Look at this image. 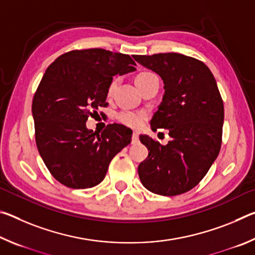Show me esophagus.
Wrapping results in <instances>:
<instances>
[{
  "label": "esophagus",
  "instance_id": "34e87169",
  "mask_svg": "<svg viewBox=\"0 0 255 255\" xmlns=\"http://www.w3.org/2000/svg\"><path fill=\"white\" fill-rule=\"evenodd\" d=\"M138 140H139V132L133 131L132 132V138H131V143L136 144V143H138Z\"/></svg>",
  "mask_w": 255,
  "mask_h": 255
}]
</instances>
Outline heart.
<instances>
[{"label": "heart", "mask_w": 255, "mask_h": 255, "mask_svg": "<svg viewBox=\"0 0 255 255\" xmlns=\"http://www.w3.org/2000/svg\"><path fill=\"white\" fill-rule=\"evenodd\" d=\"M154 76L155 75L150 72H141L139 74H137L135 77V83L138 86V89H140L146 82ZM117 84H118L117 79H114L111 81L109 88H108V97L111 98L114 96L115 90L117 88ZM145 119H146V115L141 111H124V112H120L118 115L119 122L131 128L139 127L140 125H143Z\"/></svg>", "instance_id": "b5f03b06"}]
</instances>
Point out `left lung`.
Masks as SVG:
<instances>
[{"instance_id":"obj_1","label":"left lung","mask_w":255,"mask_h":255,"mask_svg":"<svg viewBox=\"0 0 255 255\" xmlns=\"http://www.w3.org/2000/svg\"><path fill=\"white\" fill-rule=\"evenodd\" d=\"M137 63L162 77L165 93L150 126L167 129L161 145L139 139L148 156L138 166L144 187L161 196H178L195 188L217 158L222 146L224 103L213 73L201 60L182 54L133 55Z\"/></svg>"}]
</instances>
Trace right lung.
Segmentation results:
<instances>
[{"mask_svg":"<svg viewBox=\"0 0 255 255\" xmlns=\"http://www.w3.org/2000/svg\"><path fill=\"white\" fill-rule=\"evenodd\" d=\"M129 55L102 48L72 50L47 68L32 100L34 137L51 175L73 189L105 179L111 159L130 144L132 131L112 124L100 133L86 120L106 99L112 76L136 70Z\"/></svg>","mask_w":255,"mask_h":255,"instance_id":"right-lung-1","label":"right lung"}]
</instances>
